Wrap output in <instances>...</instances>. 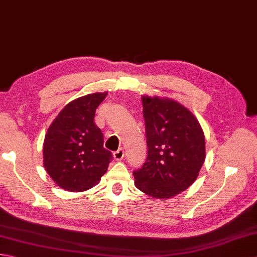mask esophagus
<instances>
[{
    "label": "esophagus",
    "mask_w": 257,
    "mask_h": 257,
    "mask_svg": "<svg viewBox=\"0 0 257 257\" xmlns=\"http://www.w3.org/2000/svg\"><path fill=\"white\" fill-rule=\"evenodd\" d=\"M123 157H124V151H123V149H118L117 151L113 152V159L116 160V161L122 160Z\"/></svg>",
    "instance_id": "esophagus-1"
}]
</instances>
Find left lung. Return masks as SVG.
<instances>
[{"label": "left lung", "instance_id": "8db88e82", "mask_svg": "<svg viewBox=\"0 0 257 257\" xmlns=\"http://www.w3.org/2000/svg\"><path fill=\"white\" fill-rule=\"evenodd\" d=\"M148 157L134 172L135 185L155 199L187 190L205 160L204 133L194 114L167 97L143 96Z\"/></svg>", "mask_w": 257, "mask_h": 257}]
</instances>
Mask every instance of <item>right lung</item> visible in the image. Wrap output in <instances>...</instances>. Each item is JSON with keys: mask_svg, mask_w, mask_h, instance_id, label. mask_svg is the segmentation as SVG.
<instances>
[{"mask_svg": "<svg viewBox=\"0 0 257 257\" xmlns=\"http://www.w3.org/2000/svg\"><path fill=\"white\" fill-rule=\"evenodd\" d=\"M108 92H94L65 106L53 120L43 145L44 168L59 188L83 192L100 182L112 154L94 118Z\"/></svg>", "mask_w": 257, "mask_h": 257, "instance_id": "add662e5", "label": "right lung"}]
</instances>
